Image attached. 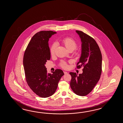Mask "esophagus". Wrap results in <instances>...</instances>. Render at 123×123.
Wrapping results in <instances>:
<instances>
[{"mask_svg": "<svg viewBox=\"0 0 123 123\" xmlns=\"http://www.w3.org/2000/svg\"><path fill=\"white\" fill-rule=\"evenodd\" d=\"M64 73L65 74H68V72H65V71H64Z\"/></svg>", "mask_w": 123, "mask_h": 123, "instance_id": "34e87169", "label": "esophagus"}]
</instances>
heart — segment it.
<instances>
[{
  "mask_svg": "<svg viewBox=\"0 0 123 123\" xmlns=\"http://www.w3.org/2000/svg\"><path fill=\"white\" fill-rule=\"evenodd\" d=\"M62 43L65 46L66 48L68 50H73L76 49L77 47V43L76 41L73 38L70 37H66L64 38L62 40ZM57 45L56 43H54L50 49V54L52 55H53L55 53V49L57 47ZM61 66L64 68H66L68 67V65L66 62H62L61 64Z\"/></svg>",
  "mask_w": 123,
  "mask_h": 123,
  "instance_id": "b5f03b06",
  "label": "heart"
}]
</instances>
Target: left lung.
<instances>
[{"label":"left lung","mask_w":123,"mask_h":123,"mask_svg":"<svg viewBox=\"0 0 123 123\" xmlns=\"http://www.w3.org/2000/svg\"><path fill=\"white\" fill-rule=\"evenodd\" d=\"M81 42V53L77 68L84 66L83 73L77 76L70 72L71 87L76 94L84 96L92 92L102 73V55L95 40L83 31L76 30Z\"/></svg>","instance_id":"8db88e82"}]
</instances>
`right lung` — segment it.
Wrapping results in <instances>:
<instances>
[{"instance_id": "obj_1", "label": "right lung", "mask_w": 123, "mask_h": 123, "mask_svg": "<svg viewBox=\"0 0 123 123\" xmlns=\"http://www.w3.org/2000/svg\"><path fill=\"white\" fill-rule=\"evenodd\" d=\"M57 32L43 31L35 34L26 48L23 65L27 84L35 93L47 98L55 93L58 84L64 73L60 69L47 73L46 62L50 60V53L48 41Z\"/></svg>"}]
</instances>
